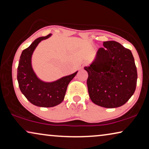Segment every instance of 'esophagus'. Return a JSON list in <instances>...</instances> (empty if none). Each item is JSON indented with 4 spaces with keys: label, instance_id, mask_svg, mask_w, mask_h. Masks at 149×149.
<instances>
[{
    "label": "esophagus",
    "instance_id": "34e87169",
    "mask_svg": "<svg viewBox=\"0 0 149 149\" xmlns=\"http://www.w3.org/2000/svg\"><path fill=\"white\" fill-rule=\"evenodd\" d=\"M85 65H86V63H81L80 64V67H81V68H83Z\"/></svg>",
    "mask_w": 149,
    "mask_h": 149
}]
</instances>
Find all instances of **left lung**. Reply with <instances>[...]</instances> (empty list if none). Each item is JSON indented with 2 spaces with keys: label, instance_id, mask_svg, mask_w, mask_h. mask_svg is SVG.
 Here are the masks:
<instances>
[{
  "label": "left lung",
  "instance_id": "obj_1",
  "mask_svg": "<svg viewBox=\"0 0 149 149\" xmlns=\"http://www.w3.org/2000/svg\"><path fill=\"white\" fill-rule=\"evenodd\" d=\"M87 71L91 100L104 108H118L134 94L137 70L131 51L116 41H105Z\"/></svg>",
  "mask_w": 149,
  "mask_h": 149
}]
</instances>
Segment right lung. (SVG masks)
<instances>
[{"instance_id":"add662e5","label":"right lung","mask_w":149,"mask_h":149,"mask_svg":"<svg viewBox=\"0 0 149 149\" xmlns=\"http://www.w3.org/2000/svg\"><path fill=\"white\" fill-rule=\"evenodd\" d=\"M52 34L35 39L22 52L17 68V80L22 94L33 105L43 108L53 107L63 102L68 86L78 71L53 81L39 78L32 66L33 53L39 43Z\"/></svg>"}]
</instances>
